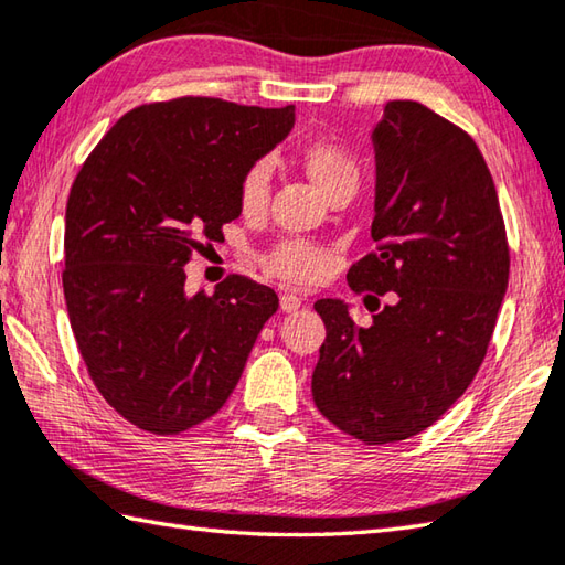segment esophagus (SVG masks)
I'll list each match as a JSON object with an SVG mask.
<instances>
[{
    "label": "esophagus",
    "mask_w": 565,
    "mask_h": 565,
    "mask_svg": "<svg viewBox=\"0 0 565 565\" xmlns=\"http://www.w3.org/2000/svg\"><path fill=\"white\" fill-rule=\"evenodd\" d=\"M305 302V297H300V295H295V292H285V295H280V310L282 312H295V310H300V305Z\"/></svg>",
    "instance_id": "1"
}]
</instances>
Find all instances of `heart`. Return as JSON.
I'll return each instance as SVG.
<instances>
[{
	"label": "heart",
	"instance_id": "heart-1",
	"mask_svg": "<svg viewBox=\"0 0 565 565\" xmlns=\"http://www.w3.org/2000/svg\"><path fill=\"white\" fill-rule=\"evenodd\" d=\"M300 162L305 174L312 179V184L322 191L327 199H332L342 189L359 186V164L342 145L332 140H312L302 147ZM270 179L273 169L270 162H255L241 179L238 186V204L246 216H260L268 209L270 199ZM265 268L278 275V278L295 282V285H310L322 278L332 263L322 246L310 241H282L263 258Z\"/></svg>",
	"mask_w": 565,
	"mask_h": 565
}]
</instances>
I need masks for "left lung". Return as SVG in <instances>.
Masks as SVG:
<instances>
[{"mask_svg": "<svg viewBox=\"0 0 565 565\" xmlns=\"http://www.w3.org/2000/svg\"><path fill=\"white\" fill-rule=\"evenodd\" d=\"M371 145L376 253L347 280L391 302L359 327L344 300H317L327 339L312 398L339 430L383 445L428 428L472 383L507 292L509 248L492 174L460 127L391 100Z\"/></svg>", "mask_w": 565, "mask_h": 565, "instance_id": "left-lung-1", "label": "left lung"}]
</instances>
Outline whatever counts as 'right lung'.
Segmentation results:
<instances>
[{
	"label": "right lung",
	"mask_w": 565,
	"mask_h": 565,
	"mask_svg": "<svg viewBox=\"0 0 565 565\" xmlns=\"http://www.w3.org/2000/svg\"><path fill=\"white\" fill-rule=\"evenodd\" d=\"M292 125L295 105H140L73 182L63 238L71 329L103 398L137 428L177 435L211 418L278 310L275 290L241 275L211 297L191 295L184 265L241 216L243 174Z\"/></svg>",
	"instance_id": "1"
}]
</instances>
